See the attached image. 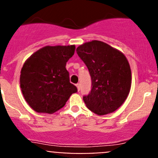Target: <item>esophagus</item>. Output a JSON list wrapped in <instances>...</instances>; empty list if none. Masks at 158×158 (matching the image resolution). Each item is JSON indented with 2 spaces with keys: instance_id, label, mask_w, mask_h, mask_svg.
<instances>
[{
  "instance_id": "1",
  "label": "esophagus",
  "mask_w": 158,
  "mask_h": 158,
  "mask_svg": "<svg viewBox=\"0 0 158 158\" xmlns=\"http://www.w3.org/2000/svg\"><path fill=\"white\" fill-rule=\"evenodd\" d=\"M77 85V90H78V91H80V89H81L80 84L77 83V85Z\"/></svg>"
}]
</instances>
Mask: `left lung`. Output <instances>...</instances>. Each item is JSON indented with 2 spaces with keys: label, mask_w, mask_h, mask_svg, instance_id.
<instances>
[{
  "label": "left lung",
  "mask_w": 158,
  "mask_h": 158,
  "mask_svg": "<svg viewBox=\"0 0 158 158\" xmlns=\"http://www.w3.org/2000/svg\"><path fill=\"white\" fill-rule=\"evenodd\" d=\"M91 76L90 93L83 96L90 111L106 115L120 107L129 94L131 71L124 54L107 43L97 40L77 48Z\"/></svg>",
  "instance_id": "left-lung-1"
}]
</instances>
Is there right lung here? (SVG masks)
<instances>
[{"label": "right lung", "instance_id": "add662e5", "mask_svg": "<svg viewBox=\"0 0 158 158\" xmlns=\"http://www.w3.org/2000/svg\"><path fill=\"white\" fill-rule=\"evenodd\" d=\"M75 46L43 47L25 62L20 73V88L25 100L37 112L52 114L65 106L77 92L69 82L65 68Z\"/></svg>", "mask_w": 158, "mask_h": 158}]
</instances>
